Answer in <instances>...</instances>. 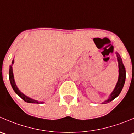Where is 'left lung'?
<instances>
[{
  "mask_svg": "<svg viewBox=\"0 0 134 134\" xmlns=\"http://www.w3.org/2000/svg\"><path fill=\"white\" fill-rule=\"evenodd\" d=\"M117 54V60L119 62V79L118 82H117V85H116L115 87L114 90L113 91V92L111 93V94H110V97L108 100H106V101L103 102V104H106L110 102L111 101H112L113 100H114L116 97H117L119 96V94H120V93L122 91V88H123L124 84L125 83V79H126V71L125 66H124L123 63H122V59L121 58V56L117 52H116Z\"/></svg>",
  "mask_w": 134,
  "mask_h": 134,
  "instance_id": "1",
  "label": "left lung"
}]
</instances>
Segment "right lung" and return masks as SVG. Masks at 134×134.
I'll list each match as a JSON object with an SVG mask.
<instances>
[{"instance_id":"add662e5","label":"right lung","mask_w":134,"mask_h":134,"mask_svg":"<svg viewBox=\"0 0 134 134\" xmlns=\"http://www.w3.org/2000/svg\"><path fill=\"white\" fill-rule=\"evenodd\" d=\"M14 63V61L13 60L12 62V64ZM9 81H10V83L12 85V87L13 88V90H14V91L15 92L16 94H18L21 98H22L23 100H25V102H28V103H34V104H40V103H43V102H38L37 100H35L32 99V98H29V97H26L25 95L23 93H22L21 91L19 90V89L17 88V86H16L15 83L14 81V78H13V70H12V65L9 66Z\"/></svg>"}]
</instances>
